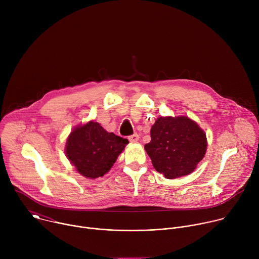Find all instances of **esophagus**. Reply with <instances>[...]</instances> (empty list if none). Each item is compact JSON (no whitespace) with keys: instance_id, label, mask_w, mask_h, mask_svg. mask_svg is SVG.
Masks as SVG:
<instances>
[{"instance_id":"1","label":"esophagus","mask_w":259,"mask_h":259,"mask_svg":"<svg viewBox=\"0 0 259 259\" xmlns=\"http://www.w3.org/2000/svg\"><path fill=\"white\" fill-rule=\"evenodd\" d=\"M128 139H129V141H131V142H136V141H138L139 136H138L137 133H134V134L130 135V136L128 137Z\"/></svg>"}]
</instances>
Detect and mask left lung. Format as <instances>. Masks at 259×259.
<instances>
[{
  "label": "left lung",
  "instance_id": "1",
  "mask_svg": "<svg viewBox=\"0 0 259 259\" xmlns=\"http://www.w3.org/2000/svg\"><path fill=\"white\" fill-rule=\"evenodd\" d=\"M151 138L144 149L155 169L168 179L192 173L207 149L205 132L188 117L159 118Z\"/></svg>",
  "mask_w": 259,
  "mask_h": 259
}]
</instances>
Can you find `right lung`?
<instances>
[{"mask_svg":"<svg viewBox=\"0 0 259 259\" xmlns=\"http://www.w3.org/2000/svg\"><path fill=\"white\" fill-rule=\"evenodd\" d=\"M127 143V139L108 133L91 121L71 131L65 153L80 174L97 178L109 171Z\"/></svg>","mask_w":259,"mask_h":259,"instance_id":"1","label":"right lung"}]
</instances>
